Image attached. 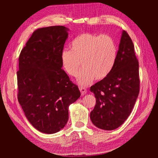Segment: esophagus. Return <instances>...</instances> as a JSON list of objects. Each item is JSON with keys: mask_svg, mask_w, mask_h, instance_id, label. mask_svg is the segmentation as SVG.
I'll return each mask as SVG.
<instances>
[{"mask_svg": "<svg viewBox=\"0 0 158 158\" xmlns=\"http://www.w3.org/2000/svg\"><path fill=\"white\" fill-rule=\"evenodd\" d=\"M79 89H80V92H81V94H82V95H84V94H85L87 93L86 88H85L82 87V86H80Z\"/></svg>", "mask_w": 158, "mask_h": 158, "instance_id": "esophagus-1", "label": "esophagus"}]
</instances>
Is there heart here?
Listing matches in <instances>:
<instances>
[{
	"label": "heart",
	"instance_id": "heart-1",
	"mask_svg": "<svg viewBox=\"0 0 158 158\" xmlns=\"http://www.w3.org/2000/svg\"><path fill=\"white\" fill-rule=\"evenodd\" d=\"M71 50L64 49L61 61L65 71L71 76H78L80 84L85 85L95 78L102 80L111 73L117 56V47L109 35L82 33L72 41Z\"/></svg>",
	"mask_w": 158,
	"mask_h": 158
}]
</instances>
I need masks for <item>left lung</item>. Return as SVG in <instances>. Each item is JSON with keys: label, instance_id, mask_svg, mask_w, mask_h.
Returning a JSON list of instances; mask_svg holds the SVG:
<instances>
[{"label": "left lung", "instance_id": "8db88e82", "mask_svg": "<svg viewBox=\"0 0 158 158\" xmlns=\"http://www.w3.org/2000/svg\"><path fill=\"white\" fill-rule=\"evenodd\" d=\"M134 48L131 38L123 31L111 73L90 88L96 98L90 118L99 128L111 131L119 127L135 106L140 92V78L139 64Z\"/></svg>", "mask_w": 158, "mask_h": 158}]
</instances>
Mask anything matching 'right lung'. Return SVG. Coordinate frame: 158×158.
<instances>
[{
	"label": "right lung",
	"mask_w": 158,
	"mask_h": 158,
	"mask_svg": "<svg viewBox=\"0 0 158 158\" xmlns=\"http://www.w3.org/2000/svg\"><path fill=\"white\" fill-rule=\"evenodd\" d=\"M69 29L63 26L33 31L19 56L18 99L27 120L39 131L53 134L69 120V107L80 96L62 69L61 53Z\"/></svg>",
	"instance_id": "obj_1"
}]
</instances>
